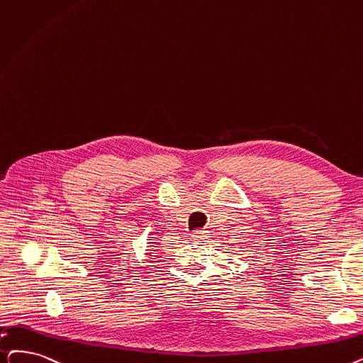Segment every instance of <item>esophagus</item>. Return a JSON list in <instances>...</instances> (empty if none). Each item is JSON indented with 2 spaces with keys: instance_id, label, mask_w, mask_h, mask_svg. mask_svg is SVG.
<instances>
[{
  "instance_id": "esophagus-1",
  "label": "esophagus",
  "mask_w": 363,
  "mask_h": 363,
  "mask_svg": "<svg viewBox=\"0 0 363 363\" xmlns=\"http://www.w3.org/2000/svg\"><path fill=\"white\" fill-rule=\"evenodd\" d=\"M191 238H193L194 242H203L204 239L208 238V235H206V231H204V230H196V231H193Z\"/></svg>"
}]
</instances>
